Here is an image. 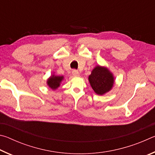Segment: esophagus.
<instances>
[{"label": "esophagus", "instance_id": "obj_1", "mask_svg": "<svg viewBox=\"0 0 155 155\" xmlns=\"http://www.w3.org/2000/svg\"><path fill=\"white\" fill-rule=\"evenodd\" d=\"M72 74L74 75V77H78V76H79V72H78V71L77 70H72Z\"/></svg>", "mask_w": 155, "mask_h": 155}]
</instances>
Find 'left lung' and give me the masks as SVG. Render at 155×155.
Masks as SVG:
<instances>
[{"mask_svg":"<svg viewBox=\"0 0 155 155\" xmlns=\"http://www.w3.org/2000/svg\"><path fill=\"white\" fill-rule=\"evenodd\" d=\"M91 87L98 95H103L111 90L114 84L112 73L105 67L97 65L89 76Z\"/></svg>","mask_w":155,"mask_h":155,"instance_id":"left-lung-1","label":"left lung"}]
</instances>
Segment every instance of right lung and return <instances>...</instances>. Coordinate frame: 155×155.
<instances>
[{"instance_id":"obj_1","label":"right lung","mask_w":155,"mask_h":155,"mask_svg":"<svg viewBox=\"0 0 155 155\" xmlns=\"http://www.w3.org/2000/svg\"><path fill=\"white\" fill-rule=\"evenodd\" d=\"M64 80L63 76H55L52 74L47 81V85L49 86L50 88L52 90H55L60 86V83Z\"/></svg>"}]
</instances>
